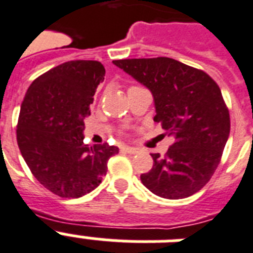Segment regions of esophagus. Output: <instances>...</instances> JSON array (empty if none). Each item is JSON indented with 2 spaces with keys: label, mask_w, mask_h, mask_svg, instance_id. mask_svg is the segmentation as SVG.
<instances>
[{
  "label": "esophagus",
  "mask_w": 253,
  "mask_h": 253,
  "mask_svg": "<svg viewBox=\"0 0 253 253\" xmlns=\"http://www.w3.org/2000/svg\"><path fill=\"white\" fill-rule=\"evenodd\" d=\"M122 149L125 150V152L130 153V154H135V153H137V148H135V146H128V145H123Z\"/></svg>",
  "instance_id": "34e87169"
}]
</instances>
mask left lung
<instances>
[{
  "label": "left lung",
  "mask_w": 253,
  "mask_h": 253,
  "mask_svg": "<svg viewBox=\"0 0 253 253\" xmlns=\"http://www.w3.org/2000/svg\"><path fill=\"white\" fill-rule=\"evenodd\" d=\"M113 64L152 92L156 116L173 143L166 156L152 154L140 176L153 194L190 197L210 181L230 132V118L217 84L209 74L171 58L125 59Z\"/></svg>",
  "instance_id": "8db88e82"
}]
</instances>
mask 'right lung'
<instances>
[{
  "mask_svg": "<svg viewBox=\"0 0 253 253\" xmlns=\"http://www.w3.org/2000/svg\"><path fill=\"white\" fill-rule=\"evenodd\" d=\"M104 76L99 61H68L33 81L20 107L16 139L23 158L36 179L63 198L97 188L118 153L107 143H84V120Z\"/></svg>",
  "mask_w": 253,
  "mask_h": 253,
  "instance_id": "1",
  "label": "right lung"
}]
</instances>
